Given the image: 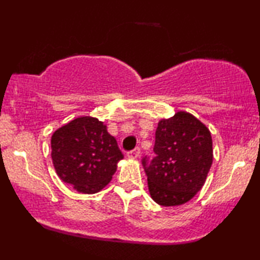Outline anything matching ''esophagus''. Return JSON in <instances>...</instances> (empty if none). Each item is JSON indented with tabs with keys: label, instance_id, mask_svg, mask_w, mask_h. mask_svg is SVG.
Segmentation results:
<instances>
[{
	"label": "esophagus",
	"instance_id": "obj_1",
	"mask_svg": "<svg viewBox=\"0 0 260 260\" xmlns=\"http://www.w3.org/2000/svg\"><path fill=\"white\" fill-rule=\"evenodd\" d=\"M140 154H141V149H140V148H135L134 150L127 151V152H126V156H127V158L136 159V158L140 157Z\"/></svg>",
	"mask_w": 260,
	"mask_h": 260
}]
</instances>
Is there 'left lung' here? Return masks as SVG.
Wrapping results in <instances>:
<instances>
[{"label":"left lung","instance_id":"left-lung-1","mask_svg":"<svg viewBox=\"0 0 260 260\" xmlns=\"http://www.w3.org/2000/svg\"><path fill=\"white\" fill-rule=\"evenodd\" d=\"M156 157L143 159L152 200L165 207L183 205L204 187L213 163L211 131L197 117L177 111L162 118L155 133Z\"/></svg>","mask_w":260,"mask_h":260}]
</instances>
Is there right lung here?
<instances>
[{
	"instance_id": "1",
	"label": "right lung",
	"mask_w": 260,
	"mask_h": 260,
	"mask_svg": "<svg viewBox=\"0 0 260 260\" xmlns=\"http://www.w3.org/2000/svg\"><path fill=\"white\" fill-rule=\"evenodd\" d=\"M51 148L58 176L83 194L98 193L108 186L124 157L106 124L91 116L77 117L56 129Z\"/></svg>"
}]
</instances>
